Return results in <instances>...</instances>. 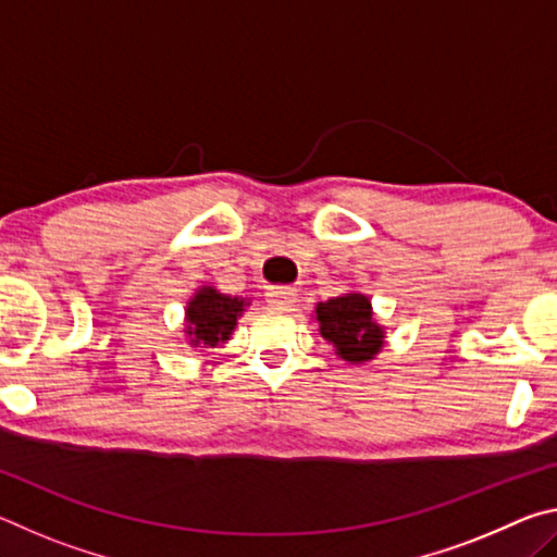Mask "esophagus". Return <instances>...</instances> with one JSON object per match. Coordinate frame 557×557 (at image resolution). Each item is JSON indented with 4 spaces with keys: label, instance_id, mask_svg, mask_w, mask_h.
<instances>
[{
    "label": "esophagus",
    "instance_id": "1",
    "mask_svg": "<svg viewBox=\"0 0 557 557\" xmlns=\"http://www.w3.org/2000/svg\"><path fill=\"white\" fill-rule=\"evenodd\" d=\"M265 297H268V301L272 307H280V309H287V307H292L295 305V289L292 287H270L268 292H265Z\"/></svg>",
    "mask_w": 557,
    "mask_h": 557
}]
</instances>
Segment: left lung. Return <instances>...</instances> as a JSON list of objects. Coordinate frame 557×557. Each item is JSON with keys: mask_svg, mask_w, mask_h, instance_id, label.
Segmentation results:
<instances>
[{"mask_svg": "<svg viewBox=\"0 0 557 557\" xmlns=\"http://www.w3.org/2000/svg\"><path fill=\"white\" fill-rule=\"evenodd\" d=\"M319 332L344 361L363 363L383 348V329L373 322L371 299L366 295L334 297L317 305Z\"/></svg>", "mask_w": 557, "mask_h": 557, "instance_id": "obj_1", "label": "left lung"}]
</instances>
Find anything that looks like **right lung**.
<instances>
[{"mask_svg":"<svg viewBox=\"0 0 557 557\" xmlns=\"http://www.w3.org/2000/svg\"><path fill=\"white\" fill-rule=\"evenodd\" d=\"M245 299L221 295L213 287H201L186 307V334L191 346H215L228 342L238 317L245 312Z\"/></svg>","mask_w":557,"mask_h":557,"instance_id":"1","label":"right lung"}]
</instances>
